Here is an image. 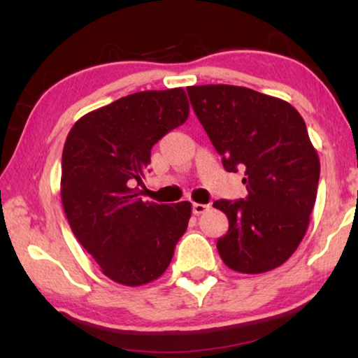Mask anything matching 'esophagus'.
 <instances>
[{
  "instance_id": "esophagus-1",
  "label": "esophagus",
  "mask_w": 358,
  "mask_h": 358,
  "mask_svg": "<svg viewBox=\"0 0 358 358\" xmlns=\"http://www.w3.org/2000/svg\"><path fill=\"white\" fill-rule=\"evenodd\" d=\"M210 208V205H205V203H192V212L194 215H202L203 212H207Z\"/></svg>"
}]
</instances>
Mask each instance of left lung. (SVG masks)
<instances>
[{
	"mask_svg": "<svg viewBox=\"0 0 358 358\" xmlns=\"http://www.w3.org/2000/svg\"><path fill=\"white\" fill-rule=\"evenodd\" d=\"M187 94L223 168L244 171L248 197L213 202L229 223L220 256L241 273L282 266L305 236L320 180L305 120L288 102L249 87L189 86Z\"/></svg>",
	"mask_w": 358,
	"mask_h": 358,
	"instance_id": "obj_1",
	"label": "left lung"
}]
</instances>
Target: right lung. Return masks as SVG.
I'll list each match as a JSON object with an SVG mask.
<instances>
[{"mask_svg":"<svg viewBox=\"0 0 358 358\" xmlns=\"http://www.w3.org/2000/svg\"><path fill=\"white\" fill-rule=\"evenodd\" d=\"M189 117L182 87L141 91L83 115L62 155V203L71 231L110 280L140 287L164 273L187 229L190 202H143L151 148Z\"/></svg>","mask_w":358,"mask_h":358,"instance_id":"add662e5","label":"right lung"}]
</instances>
